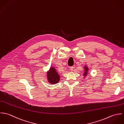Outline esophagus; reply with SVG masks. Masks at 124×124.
I'll return each instance as SVG.
<instances>
[{
    "label": "esophagus",
    "mask_w": 124,
    "mask_h": 124,
    "mask_svg": "<svg viewBox=\"0 0 124 124\" xmlns=\"http://www.w3.org/2000/svg\"><path fill=\"white\" fill-rule=\"evenodd\" d=\"M73 70H74V67H71L70 68V70L71 71H72Z\"/></svg>",
    "instance_id": "esophagus-1"
}]
</instances>
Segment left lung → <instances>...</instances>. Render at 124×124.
Returning <instances> with one entry per match:
<instances>
[{"mask_svg": "<svg viewBox=\"0 0 124 124\" xmlns=\"http://www.w3.org/2000/svg\"><path fill=\"white\" fill-rule=\"evenodd\" d=\"M84 72L83 73V76L84 77H86L87 74H88V70H89V69L88 68V67H87L86 66H85L84 67Z\"/></svg>", "mask_w": 124, "mask_h": 124, "instance_id": "1", "label": "left lung"}]
</instances>
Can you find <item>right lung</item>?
<instances>
[{"label": "right lung", "instance_id": "obj_1", "mask_svg": "<svg viewBox=\"0 0 124 124\" xmlns=\"http://www.w3.org/2000/svg\"><path fill=\"white\" fill-rule=\"evenodd\" d=\"M47 80L50 83L54 84L58 83L60 80V76L55 69L54 67H51L47 72Z\"/></svg>", "mask_w": 124, "mask_h": 124}]
</instances>
